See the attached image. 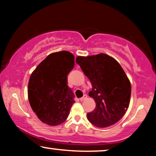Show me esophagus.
Segmentation results:
<instances>
[{
    "label": "esophagus",
    "mask_w": 156,
    "mask_h": 156,
    "mask_svg": "<svg viewBox=\"0 0 156 156\" xmlns=\"http://www.w3.org/2000/svg\"><path fill=\"white\" fill-rule=\"evenodd\" d=\"M87 96L86 94H84L82 98H80V101H84L85 99H87Z\"/></svg>",
    "instance_id": "obj_1"
}]
</instances>
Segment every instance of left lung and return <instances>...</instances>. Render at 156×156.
<instances>
[{
    "instance_id": "left-lung-1",
    "label": "left lung",
    "mask_w": 156,
    "mask_h": 156,
    "mask_svg": "<svg viewBox=\"0 0 156 156\" xmlns=\"http://www.w3.org/2000/svg\"><path fill=\"white\" fill-rule=\"evenodd\" d=\"M76 62L92 85L89 96L94 100L96 107L87 114L89 121L99 128L115 124L125 115L131 99V82L123 68L104 53L78 56Z\"/></svg>"
}]
</instances>
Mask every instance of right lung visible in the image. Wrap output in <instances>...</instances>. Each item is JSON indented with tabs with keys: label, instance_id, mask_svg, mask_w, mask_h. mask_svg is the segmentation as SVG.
I'll return each instance as SVG.
<instances>
[{
	"label": "right lung",
	"instance_id": "1",
	"mask_svg": "<svg viewBox=\"0 0 156 156\" xmlns=\"http://www.w3.org/2000/svg\"><path fill=\"white\" fill-rule=\"evenodd\" d=\"M74 57L67 51L51 53L32 72L27 94L32 109L42 123L57 126L69 116L74 95L67 85V75Z\"/></svg>",
	"mask_w": 156,
	"mask_h": 156
}]
</instances>
